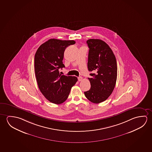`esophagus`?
<instances>
[{"mask_svg":"<svg viewBox=\"0 0 152 152\" xmlns=\"http://www.w3.org/2000/svg\"><path fill=\"white\" fill-rule=\"evenodd\" d=\"M78 80H79V81H81L82 80H83V78H82V77H78Z\"/></svg>","mask_w":152,"mask_h":152,"instance_id":"obj_1","label":"esophagus"}]
</instances>
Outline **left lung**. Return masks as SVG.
I'll return each mask as SVG.
<instances>
[{
	"mask_svg": "<svg viewBox=\"0 0 152 152\" xmlns=\"http://www.w3.org/2000/svg\"><path fill=\"white\" fill-rule=\"evenodd\" d=\"M89 48L88 68L90 73L91 88L84 92L87 99L99 104L108 99L116 85L117 65L116 57L108 45L99 39L87 41Z\"/></svg>",
	"mask_w": 152,
	"mask_h": 152,
	"instance_id": "left-lung-1",
	"label": "left lung"
}]
</instances>
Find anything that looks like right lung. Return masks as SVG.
Returning a JSON list of instances; mask_svg holds the SVG:
<instances>
[{"mask_svg": "<svg viewBox=\"0 0 152 152\" xmlns=\"http://www.w3.org/2000/svg\"><path fill=\"white\" fill-rule=\"evenodd\" d=\"M75 43L73 40L50 39L42 44L35 53L34 68L39 89L53 104L64 102L77 82V77L61 75L58 71L65 67L62 61L65 48Z\"/></svg>", "mask_w": 152, "mask_h": 152, "instance_id": "add662e5", "label": "right lung"}]
</instances>
